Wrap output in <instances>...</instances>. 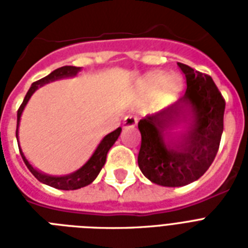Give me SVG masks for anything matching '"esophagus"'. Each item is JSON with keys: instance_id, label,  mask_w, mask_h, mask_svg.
<instances>
[{"instance_id": "1", "label": "esophagus", "mask_w": 248, "mask_h": 248, "mask_svg": "<svg viewBox=\"0 0 248 248\" xmlns=\"http://www.w3.org/2000/svg\"><path fill=\"white\" fill-rule=\"evenodd\" d=\"M136 124H138V120H136L135 117L126 116L124 118V127L132 128V127H135Z\"/></svg>"}]
</instances>
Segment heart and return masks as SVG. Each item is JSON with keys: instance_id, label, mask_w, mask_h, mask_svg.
Instances as JSON below:
<instances>
[{"instance_id": "b5f03b06", "label": "heart", "mask_w": 248, "mask_h": 248, "mask_svg": "<svg viewBox=\"0 0 248 248\" xmlns=\"http://www.w3.org/2000/svg\"><path fill=\"white\" fill-rule=\"evenodd\" d=\"M180 89L181 82L176 76H169L165 78V76L161 73L147 75L139 82L140 93L144 96H149L156 93L152 103L155 109L163 108L175 100Z\"/></svg>"}]
</instances>
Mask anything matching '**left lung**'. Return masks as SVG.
Here are the masks:
<instances>
[{
  "label": "left lung",
  "mask_w": 248,
  "mask_h": 248,
  "mask_svg": "<svg viewBox=\"0 0 248 248\" xmlns=\"http://www.w3.org/2000/svg\"><path fill=\"white\" fill-rule=\"evenodd\" d=\"M186 78L180 100L165 110L139 121L141 134L138 163L144 176L163 186H183L200 179L214 162L224 130L225 100L208 75L177 63ZM190 111L189 131L171 146L164 143L167 129Z\"/></svg>",
  "instance_id": "1"
}]
</instances>
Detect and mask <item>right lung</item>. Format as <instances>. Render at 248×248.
<instances>
[{
  "label": "right lung",
  "mask_w": 248,
  "mask_h": 248,
  "mask_svg": "<svg viewBox=\"0 0 248 248\" xmlns=\"http://www.w3.org/2000/svg\"><path fill=\"white\" fill-rule=\"evenodd\" d=\"M79 71L78 67H71V65H65V67L58 68L54 72H51L50 75L44 77V78L38 79L36 82H33L31 89L28 90V93L25 95L24 100L21 103V105L17 109V124H16V139H17V127H19V121H20V116L23 113V109H24L25 104L28 103L29 97L32 96V93L38 89V86H42L44 83H47L50 81H54V79L64 78V77H71V76H76L77 72ZM121 134V127H118L117 130L112 131L110 134L105 136L104 139L101 140L99 145L96 147L95 152L93 153V155L90 157L85 163H83L78 170H76L75 172L68 173L65 176H50V175H46V173H42L40 171H37L36 169H33L31 163L27 161V158L23 155V152L20 149L21 158L24 161V163L27 165L28 170L33 173V176L36 177L37 180L44 183V184H47L52 188L62 189V190H75V189H79L86 185L91 184L96 176L100 172V170L103 169V166L105 163V159H107V153L110 149L113 144L116 143V140L118 139V136ZM19 145V143H17Z\"/></svg>",
  "instance_id": "obj_1"
}]
</instances>
